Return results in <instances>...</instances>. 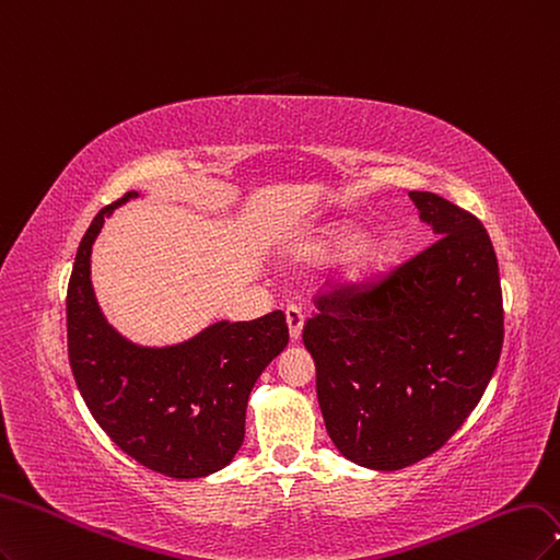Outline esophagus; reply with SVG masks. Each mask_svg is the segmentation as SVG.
Returning <instances> with one entry per match:
<instances>
[{"label":"esophagus","instance_id":"esophagus-1","mask_svg":"<svg viewBox=\"0 0 560 560\" xmlns=\"http://www.w3.org/2000/svg\"><path fill=\"white\" fill-rule=\"evenodd\" d=\"M285 320H288V332H291V339L298 341L302 335V326H304V316L298 304H288L285 306Z\"/></svg>","mask_w":560,"mask_h":560}]
</instances>
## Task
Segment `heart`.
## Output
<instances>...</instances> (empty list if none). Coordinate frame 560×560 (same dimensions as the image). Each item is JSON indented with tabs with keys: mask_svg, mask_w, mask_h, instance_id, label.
I'll return each instance as SVG.
<instances>
[{
	"mask_svg": "<svg viewBox=\"0 0 560 560\" xmlns=\"http://www.w3.org/2000/svg\"><path fill=\"white\" fill-rule=\"evenodd\" d=\"M360 234H363V228L355 223H335L320 232V237L312 244L310 256L312 258H330L341 254V250L351 248ZM395 254H398V246H395L393 240L388 237H370L365 242H360L351 256L349 265V279L353 281H363L386 269Z\"/></svg>",
	"mask_w": 560,
	"mask_h": 560,
	"instance_id": "b5f03b06",
	"label": "heart"
}]
</instances>
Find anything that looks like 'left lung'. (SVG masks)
Segmentation results:
<instances>
[{
  "label": "left lung",
  "instance_id": "left-lung-1",
  "mask_svg": "<svg viewBox=\"0 0 560 560\" xmlns=\"http://www.w3.org/2000/svg\"><path fill=\"white\" fill-rule=\"evenodd\" d=\"M409 197L438 242L388 272L328 281L302 328L330 440L384 472L448 442L481 400L504 339L489 232L435 192Z\"/></svg>",
  "mask_w": 560,
  "mask_h": 560
}]
</instances>
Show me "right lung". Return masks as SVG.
<instances>
[{
  "label": "right lung",
  "mask_w": 560,
  "mask_h": 560,
  "mask_svg": "<svg viewBox=\"0 0 560 560\" xmlns=\"http://www.w3.org/2000/svg\"><path fill=\"white\" fill-rule=\"evenodd\" d=\"M106 205L85 230L67 285V351L83 400L128 456L174 479L225 467L244 442L246 402L262 370L285 349L283 312L213 323L184 345H130L104 320L90 285V250Z\"/></svg>",
  "instance_id": "right-lung-1"
}]
</instances>
